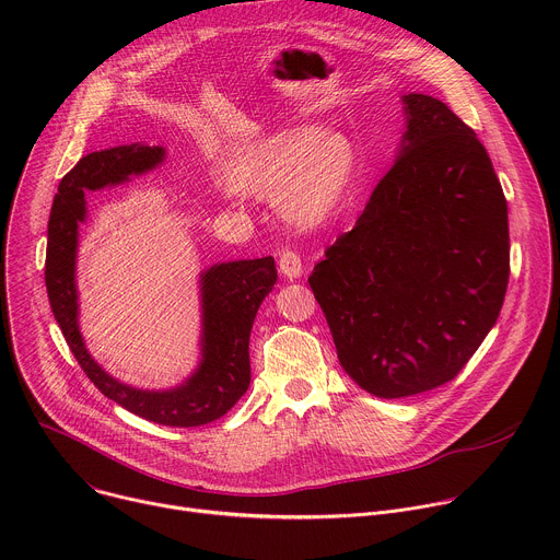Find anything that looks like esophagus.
Here are the masks:
<instances>
[{
  "instance_id": "obj_1",
  "label": "esophagus",
  "mask_w": 560,
  "mask_h": 560,
  "mask_svg": "<svg viewBox=\"0 0 560 560\" xmlns=\"http://www.w3.org/2000/svg\"><path fill=\"white\" fill-rule=\"evenodd\" d=\"M279 270H281V275H283L285 279H290V281H292V279H299L301 272H303L299 253L285 248V250L279 255Z\"/></svg>"
}]
</instances>
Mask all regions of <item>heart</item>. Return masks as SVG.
Segmentation results:
<instances>
[{"instance_id":"obj_1","label":"heart","mask_w":560,"mask_h":560,"mask_svg":"<svg viewBox=\"0 0 560 560\" xmlns=\"http://www.w3.org/2000/svg\"><path fill=\"white\" fill-rule=\"evenodd\" d=\"M354 171V152L346 137L307 128L268 139L238 156L230 168L234 188L275 195L281 188L285 214L301 223L324 221L343 199Z\"/></svg>"}]
</instances>
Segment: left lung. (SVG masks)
<instances>
[{"label": "left lung", "instance_id": "1", "mask_svg": "<svg viewBox=\"0 0 560 560\" xmlns=\"http://www.w3.org/2000/svg\"><path fill=\"white\" fill-rule=\"evenodd\" d=\"M404 104L394 166L307 279L343 370L381 398L452 381L510 279L508 201L488 150L441 100Z\"/></svg>", "mask_w": 560, "mask_h": 560}]
</instances>
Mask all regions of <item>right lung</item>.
<instances>
[{"label": "right lung", "instance_id": "right-lung-1", "mask_svg": "<svg viewBox=\"0 0 560 560\" xmlns=\"http://www.w3.org/2000/svg\"><path fill=\"white\" fill-rule=\"evenodd\" d=\"M159 145H117L91 152L61 179L48 219L46 290L70 352L97 389L128 412L171 428H197L221 419L250 385V330L257 310L277 281L272 257L228 261L201 275V363L175 389H137L106 374L89 354L77 324L74 259L79 223L86 219V190H100L164 162Z\"/></svg>", "mask_w": 560, "mask_h": 560}]
</instances>
